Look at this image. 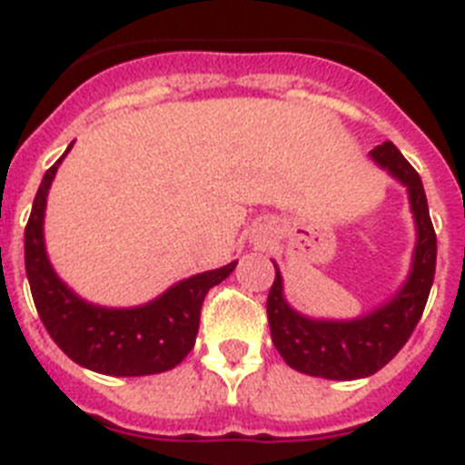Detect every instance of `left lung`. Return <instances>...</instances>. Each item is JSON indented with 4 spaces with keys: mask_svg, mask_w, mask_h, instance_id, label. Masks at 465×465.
<instances>
[{
    "mask_svg": "<svg viewBox=\"0 0 465 465\" xmlns=\"http://www.w3.org/2000/svg\"><path fill=\"white\" fill-rule=\"evenodd\" d=\"M383 171L402 183L410 193V205L417 222V248L405 285L386 304L353 321H316L302 316L285 302L282 278H276L266 300V316L273 346L292 370L309 377L362 379L379 372L405 346L426 309L428 292L435 278L438 241L421 177L393 143H383L370 152Z\"/></svg>",
    "mask_w": 465,
    "mask_h": 465,
    "instance_id": "left-lung-1",
    "label": "left lung"
}]
</instances>
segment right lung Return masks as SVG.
<instances>
[{"label": "right lung", "mask_w": 465, "mask_h": 465, "mask_svg": "<svg viewBox=\"0 0 465 465\" xmlns=\"http://www.w3.org/2000/svg\"><path fill=\"white\" fill-rule=\"evenodd\" d=\"M60 161L44 175L25 227V272L44 328L64 355L93 372L144 377L173 370L193 349L208 290L224 281L238 262L184 278L154 302L133 309H107L82 300L60 281L44 245L46 196Z\"/></svg>", "instance_id": "add662e5"}]
</instances>
